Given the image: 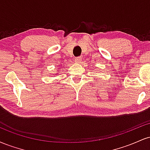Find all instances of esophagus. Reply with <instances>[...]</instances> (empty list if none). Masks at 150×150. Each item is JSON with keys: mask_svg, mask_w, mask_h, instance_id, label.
<instances>
[{"mask_svg": "<svg viewBox=\"0 0 150 150\" xmlns=\"http://www.w3.org/2000/svg\"><path fill=\"white\" fill-rule=\"evenodd\" d=\"M81 61H82V58H81V57H77V58H75V62L76 63H80Z\"/></svg>", "mask_w": 150, "mask_h": 150, "instance_id": "1", "label": "esophagus"}]
</instances>
